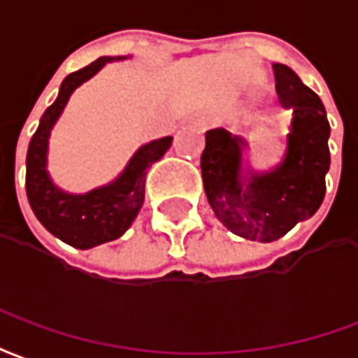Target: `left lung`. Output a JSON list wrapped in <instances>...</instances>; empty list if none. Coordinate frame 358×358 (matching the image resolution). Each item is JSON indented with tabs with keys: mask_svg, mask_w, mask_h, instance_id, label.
I'll return each instance as SVG.
<instances>
[{
	"mask_svg": "<svg viewBox=\"0 0 358 358\" xmlns=\"http://www.w3.org/2000/svg\"><path fill=\"white\" fill-rule=\"evenodd\" d=\"M276 91L294 110L282 166L242 185L244 141L225 129L206 133L200 158L208 202L221 223L246 240L275 242L320 208L330 168V124L322 101L286 64H273Z\"/></svg>",
	"mask_w": 358,
	"mask_h": 358,
	"instance_id": "8db88e82",
	"label": "left lung"
}]
</instances>
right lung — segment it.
I'll use <instances>...</instances> for the list:
<instances>
[{
    "label": "right lung",
    "instance_id": "obj_1",
    "mask_svg": "<svg viewBox=\"0 0 358 358\" xmlns=\"http://www.w3.org/2000/svg\"><path fill=\"white\" fill-rule=\"evenodd\" d=\"M110 59H96L90 66L64 78L59 96L40 120L26 154V196L36 217L47 231L70 246L87 250L120 238L129 229L145 200V179L148 168L168 152L173 137L152 141L141 147L129 166L108 187L91 190L83 196H72L55 189L45 171L47 137L69 103L72 91L95 76Z\"/></svg>",
    "mask_w": 358,
    "mask_h": 358
}]
</instances>
